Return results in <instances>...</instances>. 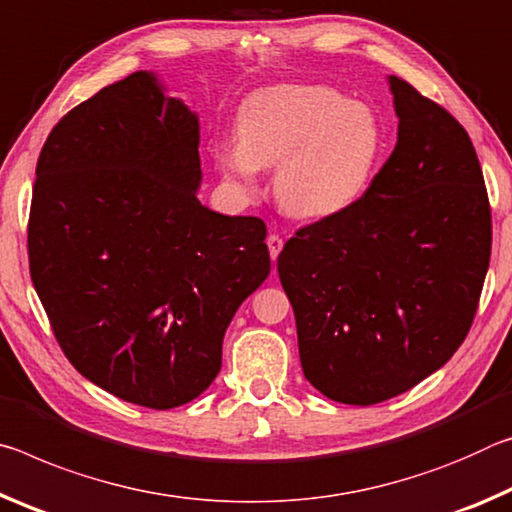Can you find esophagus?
Listing matches in <instances>:
<instances>
[{
	"mask_svg": "<svg viewBox=\"0 0 512 512\" xmlns=\"http://www.w3.org/2000/svg\"><path fill=\"white\" fill-rule=\"evenodd\" d=\"M267 247H270L272 261H276V256H279L283 249V238L279 236V233H270V236H267Z\"/></svg>",
	"mask_w": 512,
	"mask_h": 512,
	"instance_id": "obj_1",
	"label": "esophagus"
}]
</instances>
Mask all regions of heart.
<instances>
[{
    "instance_id": "obj_1",
    "label": "heart",
    "mask_w": 512,
    "mask_h": 512,
    "mask_svg": "<svg viewBox=\"0 0 512 512\" xmlns=\"http://www.w3.org/2000/svg\"><path fill=\"white\" fill-rule=\"evenodd\" d=\"M238 140H222L215 161L242 195L274 170V197L299 220L347 213L370 188L383 149L370 106L324 86H276L240 106Z\"/></svg>"
}]
</instances>
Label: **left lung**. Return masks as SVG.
I'll return each instance as SVG.
<instances>
[{
    "mask_svg": "<svg viewBox=\"0 0 512 512\" xmlns=\"http://www.w3.org/2000/svg\"><path fill=\"white\" fill-rule=\"evenodd\" d=\"M397 145L356 206L308 224L279 254L304 376L372 406L440 370L463 345L490 265L488 190L445 108L388 77Z\"/></svg>",
    "mask_w": 512,
    "mask_h": 512,
    "instance_id": "left-lung-1",
    "label": "left lung"
}]
</instances>
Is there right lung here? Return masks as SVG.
Wrapping results in <instances>:
<instances>
[{"instance_id": "add662e5", "label": "right lung", "mask_w": 512, "mask_h": 512, "mask_svg": "<svg viewBox=\"0 0 512 512\" xmlns=\"http://www.w3.org/2000/svg\"><path fill=\"white\" fill-rule=\"evenodd\" d=\"M199 120L154 72L72 108L36 165L29 270L67 360L131 404H188L270 274L265 222L201 206Z\"/></svg>"}]
</instances>
